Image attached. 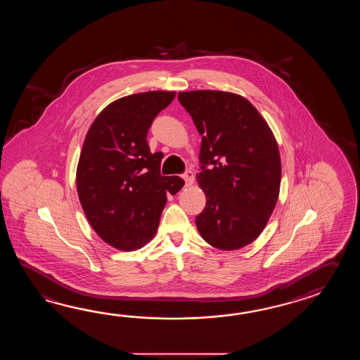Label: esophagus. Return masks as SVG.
<instances>
[{
    "label": "esophagus",
    "instance_id": "esophagus-1",
    "mask_svg": "<svg viewBox=\"0 0 360 360\" xmlns=\"http://www.w3.org/2000/svg\"><path fill=\"white\" fill-rule=\"evenodd\" d=\"M183 179L185 180L186 185H191V184L194 183V175H193L191 171H186L183 175Z\"/></svg>",
    "mask_w": 360,
    "mask_h": 360
}]
</instances>
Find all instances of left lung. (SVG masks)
Returning a JSON list of instances; mask_svg holds the SVG:
<instances>
[{
  "mask_svg": "<svg viewBox=\"0 0 360 360\" xmlns=\"http://www.w3.org/2000/svg\"><path fill=\"white\" fill-rule=\"evenodd\" d=\"M177 98L202 135L197 181L206 207L195 217L199 234L222 251L243 248L265 229L279 197L276 136L259 110L234 92L194 90Z\"/></svg>",
  "mask_w": 360,
  "mask_h": 360,
  "instance_id": "8db88e82",
  "label": "left lung"
}]
</instances>
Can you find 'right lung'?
Listing matches in <instances>:
<instances>
[{
	"instance_id": "obj_1",
	"label": "right lung",
	"mask_w": 360,
	"mask_h": 360,
	"mask_svg": "<svg viewBox=\"0 0 360 360\" xmlns=\"http://www.w3.org/2000/svg\"><path fill=\"white\" fill-rule=\"evenodd\" d=\"M175 91L140 92L112 101L86 134L77 165L78 198L92 229L105 243L134 251L155 236L167 194L184 186L162 176L163 154L150 153L148 130Z\"/></svg>"
}]
</instances>
